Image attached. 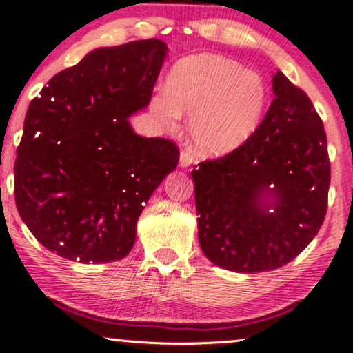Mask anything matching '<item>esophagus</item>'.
I'll list each match as a JSON object with an SVG mask.
<instances>
[{
	"mask_svg": "<svg viewBox=\"0 0 353 353\" xmlns=\"http://www.w3.org/2000/svg\"><path fill=\"white\" fill-rule=\"evenodd\" d=\"M192 163H194V157H192V154H190V151H188V149L181 151V154H179V165H181V168H189V165Z\"/></svg>",
	"mask_w": 353,
	"mask_h": 353,
	"instance_id": "1",
	"label": "esophagus"
}]
</instances>
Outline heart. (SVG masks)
<instances>
[{
    "label": "heart",
    "instance_id": "obj_1",
    "mask_svg": "<svg viewBox=\"0 0 353 353\" xmlns=\"http://www.w3.org/2000/svg\"><path fill=\"white\" fill-rule=\"evenodd\" d=\"M267 89L257 72L217 54L181 59L168 78V92L151 99V112L165 128L190 114L188 134L196 152L219 157L236 151L261 124Z\"/></svg>",
    "mask_w": 353,
    "mask_h": 353
}]
</instances>
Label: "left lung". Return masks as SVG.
<instances>
[{
	"label": "left lung",
	"mask_w": 353,
	"mask_h": 353,
	"mask_svg": "<svg viewBox=\"0 0 353 353\" xmlns=\"http://www.w3.org/2000/svg\"><path fill=\"white\" fill-rule=\"evenodd\" d=\"M272 89L254 134L192 171L201 249L232 272L289 264L317 236L327 212L330 163L322 119L281 71Z\"/></svg>",
	"instance_id": "obj_1"
}]
</instances>
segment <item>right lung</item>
I'll use <instances>...</instances> for the list:
<instances>
[{
    "instance_id": "obj_1",
    "label": "right lung",
    "mask_w": 353,
    "mask_h": 353,
    "mask_svg": "<svg viewBox=\"0 0 353 353\" xmlns=\"http://www.w3.org/2000/svg\"><path fill=\"white\" fill-rule=\"evenodd\" d=\"M165 56L156 38L98 48L31 101L14 163L16 208L59 257H125L144 204L176 169L172 141L137 136L129 124L151 101Z\"/></svg>"
}]
</instances>
